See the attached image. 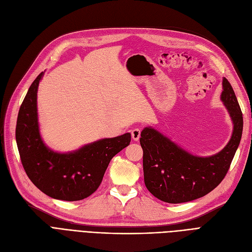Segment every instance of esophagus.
Listing matches in <instances>:
<instances>
[{"mask_svg": "<svg viewBox=\"0 0 252 252\" xmlns=\"http://www.w3.org/2000/svg\"><path fill=\"white\" fill-rule=\"evenodd\" d=\"M131 136H132V138H133V141H135V142H137L138 140H140V137H141V130L140 129H133L132 131H131Z\"/></svg>", "mask_w": 252, "mask_h": 252, "instance_id": "esophagus-1", "label": "esophagus"}]
</instances>
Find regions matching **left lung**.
I'll return each mask as SVG.
<instances>
[{"label": "left lung", "mask_w": 252, "mask_h": 252, "mask_svg": "<svg viewBox=\"0 0 252 252\" xmlns=\"http://www.w3.org/2000/svg\"><path fill=\"white\" fill-rule=\"evenodd\" d=\"M220 99L233 129L227 145L214 155H194L155 128L143 129L140 142L144 151L145 185L159 200L168 203L195 200L212 192L226 175L243 131L242 111L226 78L222 79Z\"/></svg>", "instance_id": "left-lung-1"}]
</instances>
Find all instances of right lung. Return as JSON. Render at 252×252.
I'll list each match as a JSON object with an SVG mask.
<instances>
[{"instance_id": "right-lung-1", "label": "right lung", "mask_w": 252, "mask_h": 252, "mask_svg": "<svg viewBox=\"0 0 252 252\" xmlns=\"http://www.w3.org/2000/svg\"><path fill=\"white\" fill-rule=\"evenodd\" d=\"M43 74L31 84L17 116L15 138L21 160L42 193L58 200H82L99 188L110 159L130 144L131 134L101 138L71 152L49 148L39 132L37 112V91Z\"/></svg>"}]
</instances>
